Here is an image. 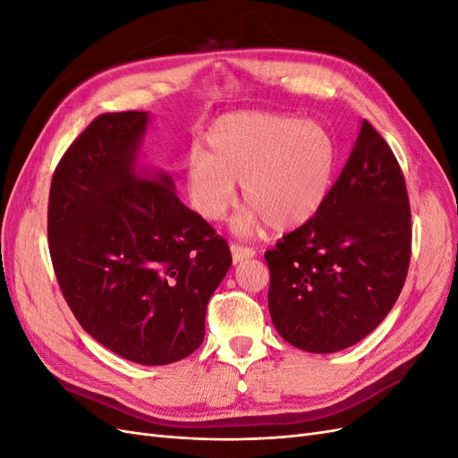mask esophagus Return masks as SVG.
<instances>
[{
	"instance_id": "1",
	"label": "esophagus",
	"mask_w": 458,
	"mask_h": 458,
	"mask_svg": "<svg viewBox=\"0 0 458 458\" xmlns=\"http://www.w3.org/2000/svg\"><path fill=\"white\" fill-rule=\"evenodd\" d=\"M231 256H233V261L239 263L242 259H250L256 256V250L254 248H248V246H241V244H231Z\"/></svg>"
}]
</instances>
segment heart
<instances>
[{
  "instance_id": "1",
  "label": "heart",
  "mask_w": 458,
  "mask_h": 458,
  "mask_svg": "<svg viewBox=\"0 0 458 458\" xmlns=\"http://www.w3.org/2000/svg\"><path fill=\"white\" fill-rule=\"evenodd\" d=\"M208 152L195 147L183 168L192 208L217 221L237 200V182L250 204L234 219L246 234L259 224L293 231L325 206L335 182L338 150L327 128L313 120L269 113H234L206 133Z\"/></svg>"
}]
</instances>
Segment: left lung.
Returning a JSON list of instances; mask_svg holds the SVG:
<instances>
[{"instance_id": "1", "label": "left lung", "mask_w": 458, "mask_h": 458, "mask_svg": "<svg viewBox=\"0 0 458 458\" xmlns=\"http://www.w3.org/2000/svg\"><path fill=\"white\" fill-rule=\"evenodd\" d=\"M266 261L271 321L298 350L350 348L392 311L411 261V208L394 152L367 120L321 212Z\"/></svg>"}]
</instances>
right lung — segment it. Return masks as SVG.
<instances>
[{
  "label": "right lung",
  "mask_w": 458,
  "mask_h": 458,
  "mask_svg": "<svg viewBox=\"0 0 458 458\" xmlns=\"http://www.w3.org/2000/svg\"><path fill=\"white\" fill-rule=\"evenodd\" d=\"M148 113L95 118L53 174L47 237L78 323L140 365H170L204 340L206 308L231 267L227 242L141 164Z\"/></svg>",
  "instance_id": "right-lung-1"
}]
</instances>
